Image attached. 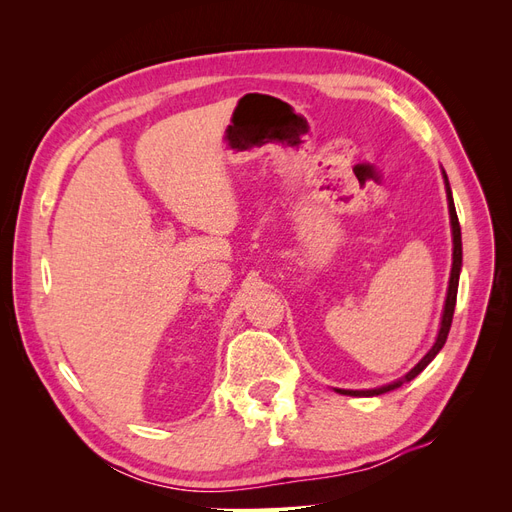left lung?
Masks as SVG:
<instances>
[{
    "label": "left lung",
    "mask_w": 512,
    "mask_h": 512,
    "mask_svg": "<svg viewBox=\"0 0 512 512\" xmlns=\"http://www.w3.org/2000/svg\"><path fill=\"white\" fill-rule=\"evenodd\" d=\"M444 175V185H446V198H448V213H451V226H453V269H451V280H448V292H446V303H444V312H442V322H440V331L436 337V344L431 346V350L418 361L404 378H399L391 384H384L380 389H367V391H344V389H335L337 393L342 395H352V397H374V395H382L399 389L401 384H406L410 380H414L421 371L436 359V354L442 350V346L446 344L448 331H451V322H453V314H455V303H457V286H459V271H461V228H459V220H457V211H455V203H453V192L451 185H448V177L442 170Z\"/></svg>",
    "instance_id": "8db88e82"
}]
</instances>
